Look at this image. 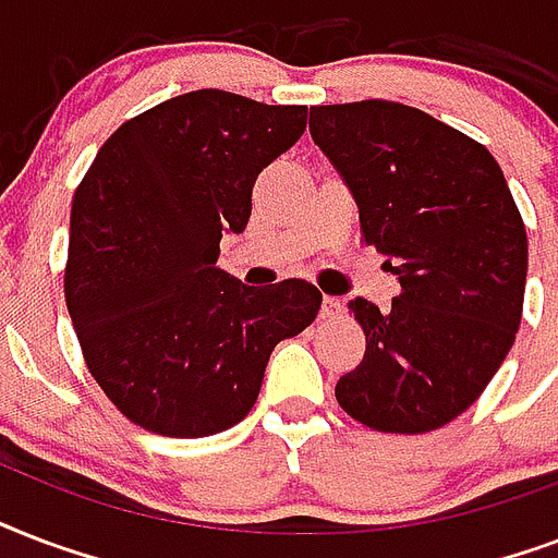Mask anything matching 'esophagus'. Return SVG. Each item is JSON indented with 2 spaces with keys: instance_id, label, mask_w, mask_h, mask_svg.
Segmentation results:
<instances>
[{
  "instance_id": "34e87169",
  "label": "esophagus",
  "mask_w": 558,
  "mask_h": 558,
  "mask_svg": "<svg viewBox=\"0 0 558 558\" xmlns=\"http://www.w3.org/2000/svg\"><path fill=\"white\" fill-rule=\"evenodd\" d=\"M340 308H343V305H340V300H335V296H326V300H323V308H319V317H335Z\"/></svg>"
}]
</instances>
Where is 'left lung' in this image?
<instances>
[{"label": "left lung", "mask_w": 558, "mask_h": 558, "mask_svg": "<svg viewBox=\"0 0 558 558\" xmlns=\"http://www.w3.org/2000/svg\"><path fill=\"white\" fill-rule=\"evenodd\" d=\"M311 140L401 284L390 308L349 302L366 352L335 387L340 408L384 434L448 425L481 399L521 326L526 230L504 171L472 136L381 98L311 107Z\"/></svg>", "instance_id": "obj_1"}]
</instances>
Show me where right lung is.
<instances>
[{"label": "right lung", "instance_id": "1", "mask_svg": "<svg viewBox=\"0 0 558 558\" xmlns=\"http://www.w3.org/2000/svg\"><path fill=\"white\" fill-rule=\"evenodd\" d=\"M308 107L223 89L177 95L95 154L69 220L63 291L86 369L133 425L197 439L239 425L279 340L314 323L302 279L250 288L215 262L244 232L256 177Z\"/></svg>", "mask_w": 558, "mask_h": 558}]
</instances>
